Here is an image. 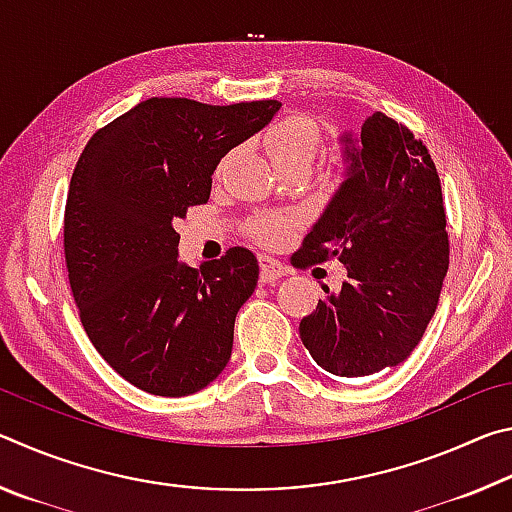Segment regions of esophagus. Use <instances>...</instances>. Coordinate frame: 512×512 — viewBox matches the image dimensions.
<instances>
[{"label": "esophagus", "mask_w": 512, "mask_h": 512, "mask_svg": "<svg viewBox=\"0 0 512 512\" xmlns=\"http://www.w3.org/2000/svg\"><path fill=\"white\" fill-rule=\"evenodd\" d=\"M287 273H289V268L284 266L280 259L268 257V255L259 257V280H262L264 284L280 280V277H284Z\"/></svg>", "instance_id": "34e87169"}]
</instances>
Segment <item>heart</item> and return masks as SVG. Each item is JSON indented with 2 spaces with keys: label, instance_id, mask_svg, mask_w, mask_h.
I'll return each mask as SVG.
<instances>
[{
  "label": "heart",
  "instance_id": "obj_1",
  "mask_svg": "<svg viewBox=\"0 0 512 512\" xmlns=\"http://www.w3.org/2000/svg\"><path fill=\"white\" fill-rule=\"evenodd\" d=\"M262 144L277 171H307L309 164L314 162L316 153L320 151L323 137H320L314 119L300 115V112H291V115L275 119L273 124L266 128L262 135ZM287 230L289 219L282 214H259L246 223L248 235L259 241L262 246L280 244L282 237L287 235Z\"/></svg>",
  "mask_w": 512,
  "mask_h": 512
}]
</instances>
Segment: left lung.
Listing matches in <instances>:
<instances>
[{
	"instance_id": "8db88e82",
	"label": "left lung",
	"mask_w": 512,
	"mask_h": 512,
	"mask_svg": "<svg viewBox=\"0 0 512 512\" xmlns=\"http://www.w3.org/2000/svg\"><path fill=\"white\" fill-rule=\"evenodd\" d=\"M348 178L291 257L339 259L348 280L300 320V339L336 377H368L415 350L449 268L445 203L431 155L404 124L375 112L341 137Z\"/></svg>"
}]
</instances>
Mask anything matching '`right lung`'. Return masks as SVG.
I'll return each mask as SVG.
<instances>
[{
  "label": "right lung",
  "mask_w": 512,
  "mask_h": 512,
  "mask_svg": "<svg viewBox=\"0 0 512 512\" xmlns=\"http://www.w3.org/2000/svg\"><path fill=\"white\" fill-rule=\"evenodd\" d=\"M280 106L153 97L99 128L76 162L63 223L69 287L94 348L146 393L192 395L228 366L257 257L237 246L189 268L173 223L207 203L216 164Z\"/></svg>",
  "instance_id": "1"
}]
</instances>
